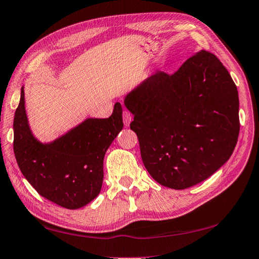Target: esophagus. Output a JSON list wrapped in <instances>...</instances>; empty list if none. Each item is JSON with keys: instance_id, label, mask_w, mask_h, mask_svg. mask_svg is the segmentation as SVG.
<instances>
[{"instance_id": "esophagus-1", "label": "esophagus", "mask_w": 259, "mask_h": 259, "mask_svg": "<svg viewBox=\"0 0 259 259\" xmlns=\"http://www.w3.org/2000/svg\"><path fill=\"white\" fill-rule=\"evenodd\" d=\"M122 116H123V124L124 126H129L131 121H133V115L130 114V112L128 111H123V113H122Z\"/></svg>"}]
</instances>
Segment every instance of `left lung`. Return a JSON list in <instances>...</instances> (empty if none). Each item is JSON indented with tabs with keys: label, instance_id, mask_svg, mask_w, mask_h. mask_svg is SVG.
Here are the masks:
<instances>
[{
	"label": "left lung",
	"instance_id": "8db88e82",
	"mask_svg": "<svg viewBox=\"0 0 259 259\" xmlns=\"http://www.w3.org/2000/svg\"><path fill=\"white\" fill-rule=\"evenodd\" d=\"M124 105L134 114L146 170L171 189L206 180L231 156L239 136L236 83L207 51L173 74L155 71L131 91Z\"/></svg>",
	"mask_w": 259,
	"mask_h": 259
}]
</instances>
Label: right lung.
<instances>
[{"label":"right lung","instance_id":"right-lung-1","mask_svg":"<svg viewBox=\"0 0 259 259\" xmlns=\"http://www.w3.org/2000/svg\"><path fill=\"white\" fill-rule=\"evenodd\" d=\"M122 128V106L115 103L109 119L88 117L53 142L41 143L31 133L22 87L13 121V150L23 177L40 196L77 209L101 192L105 153Z\"/></svg>","mask_w":259,"mask_h":259}]
</instances>
